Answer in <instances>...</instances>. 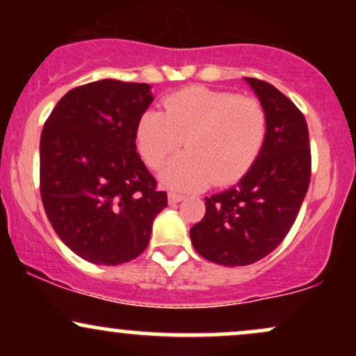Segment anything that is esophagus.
Returning a JSON list of instances; mask_svg holds the SVG:
<instances>
[{
	"instance_id": "esophagus-1",
	"label": "esophagus",
	"mask_w": 356,
	"mask_h": 356,
	"mask_svg": "<svg viewBox=\"0 0 356 356\" xmlns=\"http://www.w3.org/2000/svg\"><path fill=\"white\" fill-rule=\"evenodd\" d=\"M184 201V195L182 194H177V192H169V202L170 204H177Z\"/></svg>"
}]
</instances>
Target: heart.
<instances>
[{
	"label": "heart",
	"instance_id": "1",
	"mask_svg": "<svg viewBox=\"0 0 356 356\" xmlns=\"http://www.w3.org/2000/svg\"><path fill=\"white\" fill-rule=\"evenodd\" d=\"M266 137V112L256 99L204 87L184 88L164 100V113L147 110L136 129L144 161L159 169L179 147L162 182L194 191L214 182L226 186L248 172Z\"/></svg>",
	"mask_w": 356,
	"mask_h": 356
}]
</instances>
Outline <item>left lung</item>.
Returning <instances> with one entry per match:
<instances>
[{"label":"left lung","instance_id":"obj_1","mask_svg":"<svg viewBox=\"0 0 356 356\" xmlns=\"http://www.w3.org/2000/svg\"><path fill=\"white\" fill-rule=\"evenodd\" d=\"M266 112L261 152L236 186L206 197L192 246L222 266H248L280 246L300 212L312 175L305 115L268 81L244 79Z\"/></svg>","mask_w":356,"mask_h":356}]
</instances>
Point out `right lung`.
Here are the masks:
<instances>
[{"label": "right lung", "instance_id": "right-lung-1", "mask_svg": "<svg viewBox=\"0 0 356 356\" xmlns=\"http://www.w3.org/2000/svg\"><path fill=\"white\" fill-rule=\"evenodd\" d=\"M149 83L105 79L61 97L40 138V191L47 218L76 256L117 266L149 246L167 194L137 154Z\"/></svg>", "mask_w": 356, "mask_h": 356}]
</instances>
